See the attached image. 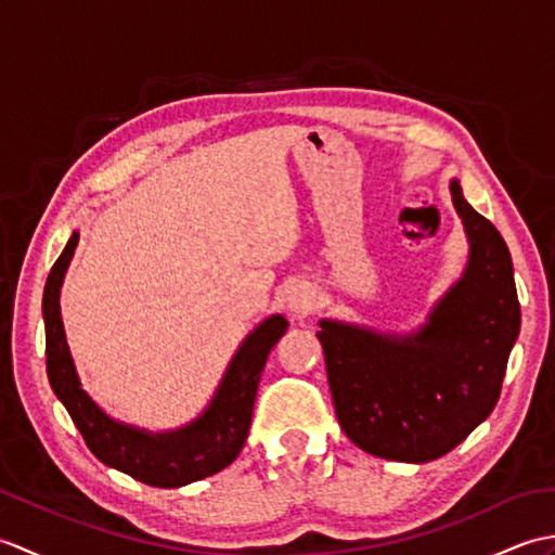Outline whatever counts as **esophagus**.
Returning a JSON list of instances; mask_svg holds the SVG:
<instances>
[{"label":"esophagus","instance_id":"esophagus-1","mask_svg":"<svg viewBox=\"0 0 555 555\" xmlns=\"http://www.w3.org/2000/svg\"><path fill=\"white\" fill-rule=\"evenodd\" d=\"M288 308L296 317H308L317 308V291L308 281H300V284L288 291Z\"/></svg>","mask_w":555,"mask_h":555}]
</instances>
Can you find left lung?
<instances>
[{
	"mask_svg": "<svg viewBox=\"0 0 555 555\" xmlns=\"http://www.w3.org/2000/svg\"><path fill=\"white\" fill-rule=\"evenodd\" d=\"M451 195L469 257L427 322L405 336L334 320L317 332L340 429L362 451L400 463L446 455L491 415L520 334L508 245L455 179Z\"/></svg>",
	"mask_w": 555,
	"mask_h": 555,
	"instance_id": "8db88e82",
	"label": "left lung"
}]
</instances>
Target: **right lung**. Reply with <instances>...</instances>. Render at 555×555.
Returning a JSON list of instances; mask_svg holds the SVG:
<instances>
[{
  "label": "right lung",
  "instance_id": "obj_1",
  "mask_svg": "<svg viewBox=\"0 0 555 555\" xmlns=\"http://www.w3.org/2000/svg\"><path fill=\"white\" fill-rule=\"evenodd\" d=\"M76 245L78 231L70 235L64 253L59 255L47 276L42 296L44 352L52 391L68 410L92 455L104 465L159 489L185 487L191 481L221 473L243 451L253 422L259 376H262L271 348L286 334L288 322L281 314H271L245 336L211 403L185 427L152 434L116 422L82 391L66 344L59 293H62L64 274Z\"/></svg>",
  "mask_w": 555,
  "mask_h": 555
}]
</instances>
